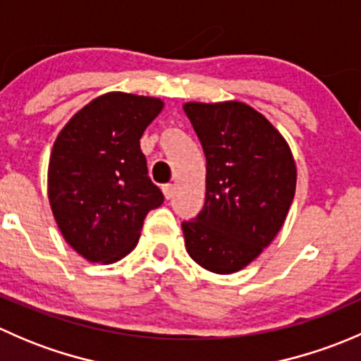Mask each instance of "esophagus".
Wrapping results in <instances>:
<instances>
[{
    "instance_id": "obj_1",
    "label": "esophagus",
    "mask_w": 361,
    "mask_h": 361,
    "mask_svg": "<svg viewBox=\"0 0 361 361\" xmlns=\"http://www.w3.org/2000/svg\"><path fill=\"white\" fill-rule=\"evenodd\" d=\"M162 192H164V197L169 201V199H173V195H174V187L173 185H164Z\"/></svg>"
}]
</instances>
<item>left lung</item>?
I'll list each match as a JSON object with an SVG mask.
<instances>
[{
	"instance_id": "obj_1",
	"label": "left lung",
	"mask_w": 361,
	"mask_h": 361,
	"mask_svg": "<svg viewBox=\"0 0 361 361\" xmlns=\"http://www.w3.org/2000/svg\"><path fill=\"white\" fill-rule=\"evenodd\" d=\"M206 155L202 211L181 224L188 255L232 274L267 248L286 220L297 185L288 143L246 103H185Z\"/></svg>"
}]
</instances>
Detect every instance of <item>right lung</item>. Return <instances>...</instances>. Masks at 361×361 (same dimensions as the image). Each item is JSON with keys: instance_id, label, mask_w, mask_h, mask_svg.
I'll return each instance as SVG.
<instances>
[{"instance_id": "1", "label": "right lung", "mask_w": 361, "mask_h": 361, "mask_svg": "<svg viewBox=\"0 0 361 361\" xmlns=\"http://www.w3.org/2000/svg\"><path fill=\"white\" fill-rule=\"evenodd\" d=\"M157 97L108 92L63 127L49 162V201L66 243L113 264L136 248L145 216L164 202L140 140L162 111Z\"/></svg>"}]
</instances>
